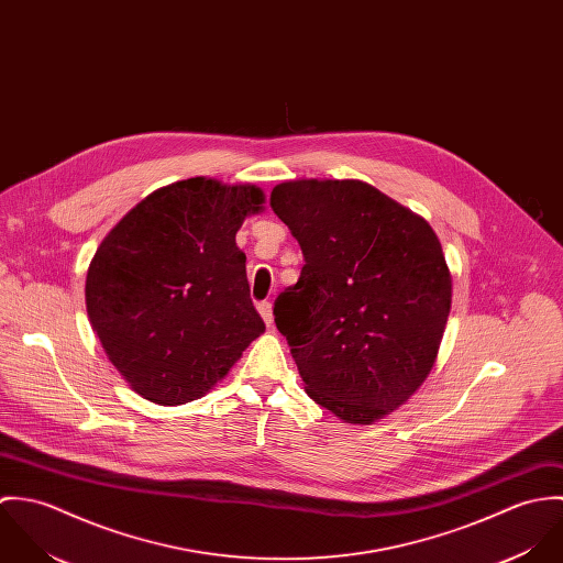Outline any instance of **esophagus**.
<instances>
[{
    "instance_id": "34e87169",
    "label": "esophagus",
    "mask_w": 563,
    "mask_h": 563,
    "mask_svg": "<svg viewBox=\"0 0 563 563\" xmlns=\"http://www.w3.org/2000/svg\"><path fill=\"white\" fill-rule=\"evenodd\" d=\"M257 312L262 314V319H264V322H266L268 327H273V306H271L268 301L257 303Z\"/></svg>"
}]
</instances>
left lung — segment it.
<instances>
[{
	"label": "left lung",
	"instance_id": "1",
	"mask_svg": "<svg viewBox=\"0 0 563 563\" xmlns=\"http://www.w3.org/2000/svg\"><path fill=\"white\" fill-rule=\"evenodd\" d=\"M271 208L306 264L275 301V324L310 399L371 424L429 377L446 329L453 277L431 225L360 179H292Z\"/></svg>",
	"mask_w": 563,
	"mask_h": 563
}]
</instances>
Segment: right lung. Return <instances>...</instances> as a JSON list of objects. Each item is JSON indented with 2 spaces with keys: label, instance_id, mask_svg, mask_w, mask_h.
<instances>
[{
  "label": "right lung",
  "instance_id": "1",
  "mask_svg": "<svg viewBox=\"0 0 563 563\" xmlns=\"http://www.w3.org/2000/svg\"><path fill=\"white\" fill-rule=\"evenodd\" d=\"M264 190L190 177L136 203L97 246L86 312L108 360L147 401L210 393L264 333L236 234Z\"/></svg>",
  "mask_w": 563,
  "mask_h": 563
}]
</instances>
